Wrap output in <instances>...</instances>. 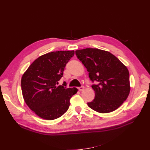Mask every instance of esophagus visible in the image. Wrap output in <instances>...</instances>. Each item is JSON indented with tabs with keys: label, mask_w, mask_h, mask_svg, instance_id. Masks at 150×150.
Segmentation results:
<instances>
[{
	"label": "esophagus",
	"mask_w": 150,
	"mask_h": 150,
	"mask_svg": "<svg viewBox=\"0 0 150 150\" xmlns=\"http://www.w3.org/2000/svg\"><path fill=\"white\" fill-rule=\"evenodd\" d=\"M78 89H79V91H83L84 90V86H81V87H79Z\"/></svg>",
	"instance_id": "obj_1"
}]
</instances>
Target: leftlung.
I'll use <instances>...</instances> for the list:
<instances>
[{"mask_svg": "<svg viewBox=\"0 0 150 150\" xmlns=\"http://www.w3.org/2000/svg\"><path fill=\"white\" fill-rule=\"evenodd\" d=\"M77 58L87 69L95 92L88 103L92 110L101 113L117 110L128 98L129 91L128 69L117 57L106 51L86 48L75 51Z\"/></svg>", "mask_w": 150, "mask_h": 150, "instance_id": "obj_1", "label": "left lung"}]
</instances>
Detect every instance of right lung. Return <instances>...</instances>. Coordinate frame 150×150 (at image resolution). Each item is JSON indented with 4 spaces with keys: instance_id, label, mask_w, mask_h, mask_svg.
<instances>
[{
    "instance_id": "1",
    "label": "right lung",
    "mask_w": 150,
    "mask_h": 150,
    "mask_svg": "<svg viewBox=\"0 0 150 150\" xmlns=\"http://www.w3.org/2000/svg\"><path fill=\"white\" fill-rule=\"evenodd\" d=\"M74 51H58L40 56L31 64L21 79L25 103L38 116L46 120L61 117L68 110L76 88H67L66 82L58 86L66 64Z\"/></svg>"
}]
</instances>
